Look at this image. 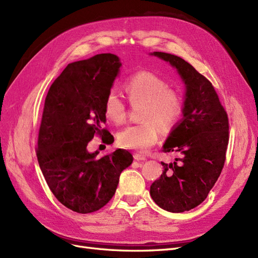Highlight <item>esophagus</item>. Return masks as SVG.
Masks as SVG:
<instances>
[{"label":"esophagus","mask_w":258,"mask_h":258,"mask_svg":"<svg viewBox=\"0 0 258 258\" xmlns=\"http://www.w3.org/2000/svg\"><path fill=\"white\" fill-rule=\"evenodd\" d=\"M134 157H135V159L138 160V161H140V160H146V156H145V155H142V154H140V153H135V154H134Z\"/></svg>","instance_id":"obj_1"}]
</instances>
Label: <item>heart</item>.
Returning <instances> with one entry per match:
<instances>
[{"instance_id":"obj_1","label":"heart","mask_w":258,"mask_h":258,"mask_svg":"<svg viewBox=\"0 0 258 258\" xmlns=\"http://www.w3.org/2000/svg\"><path fill=\"white\" fill-rule=\"evenodd\" d=\"M124 90L132 105L143 104L140 123L131 124L117 134V142L128 150L146 151L157 143L162 128L165 132L172 130L185 110L183 93L160 76L150 71H140L131 75L124 84ZM103 111L106 118L115 124L127 119V105L113 90L107 93Z\"/></svg>"}]
</instances>
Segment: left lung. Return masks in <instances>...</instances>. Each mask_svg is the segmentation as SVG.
Returning <instances> with one entry per match:
<instances>
[{"label":"left lung","instance_id":"1","mask_svg":"<svg viewBox=\"0 0 258 258\" xmlns=\"http://www.w3.org/2000/svg\"><path fill=\"white\" fill-rule=\"evenodd\" d=\"M153 54L176 68L186 85L184 117L162 148L177 157L170 163L161 161L163 171L150 191L160 208L181 213L202 204L221 175L229 142V120L206 76L175 54Z\"/></svg>","mask_w":258,"mask_h":258}]
</instances>
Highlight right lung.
<instances>
[{
    "label": "right lung",
    "instance_id": "1",
    "mask_svg": "<svg viewBox=\"0 0 258 258\" xmlns=\"http://www.w3.org/2000/svg\"><path fill=\"white\" fill-rule=\"evenodd\" d=\"M113 53H100L68 64L45 99L36 156L51 192L77 213H91L112 199L119 175L132 155L123 150L96 158L87 145L99 136L110 144L114 137L104 127V99L120 67Z\"/></svg>",
    "mask_w": 258,
    "mask_h": 258
}]
</instances>
